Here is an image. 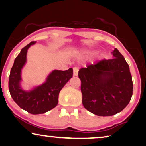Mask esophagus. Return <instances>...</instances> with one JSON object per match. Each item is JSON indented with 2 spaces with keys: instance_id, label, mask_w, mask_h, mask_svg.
I'll return each mask as SVG.
<instances>
[{
  "instance_id": "1",
  "label": "esophagus",
  "mask_w": 146,
  "mask_h": 146,
  "mask_svg": "<svg viewBox=\"0 0 146 146\" xmlns=\"http://www.w3.org/2000/svg\"><path fill=\"white\" fill-rule=\"evenodd\" d=\"M73 75L74 76H77V75H78V71H79V69L77 67H73Z\"/></svg>"
}]
</instances>
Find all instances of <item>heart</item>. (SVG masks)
I'll list each match as a JSON object with an SVG mask.
<instances>
[{"instance_id":"1","label":"heart","mask_w":146,"mask_h":146,"mask_svg":"<svg viewBox=\"0 0 146 146\" xmlns=\"http://www.w3.org/2000/svg\"><path fill=\"white\" fill-rule=\"evenodd\" d=\"M84 53L86 54H92V53H93V52L90 51V50H86V51H84Z\"/></svg>"}]
</instances>
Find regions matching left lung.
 I'll return each mask as SVG.
<instances>
[{"instance_id": "8db88e82", "label": "left lung", "mask_w": 146, "mask_h": 146, "mask_svg": "<svg viewBox=\"0 0 146 146\" xmlns=\"http://www.w3.org/2000/svg\"><path fill=\"white\" fill-rule=\"evenodd\" d=\"M112 59L102 60L79 69L82 103L97 116L108 117L121 112L133 95L129 64L117 48Z\"/></svg>"}]
</instances>
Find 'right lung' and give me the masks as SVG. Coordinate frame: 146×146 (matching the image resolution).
<instances>
[{
    "label": "right lung",
    "instance_id": "right-lung-1",
    "mask_svg": "<svg viewBox=\"0 0 146 146\" xmlns=\"http://www.w3.org/2000/svg\"><path fill=\"white\" fill-rule=\"evenodd\" d=\"M36 42H32L21 49L15 59L9 78V90L12 98L22 109L32 114H44L54 108L58 102L59 92L73 77V71L54 70L48 75L46 82L29 91L21 86V71L27 62L29 48Z\"/></svg>",
    "mask_w": 146,
    "mask_h": 146
}]
</instances>
